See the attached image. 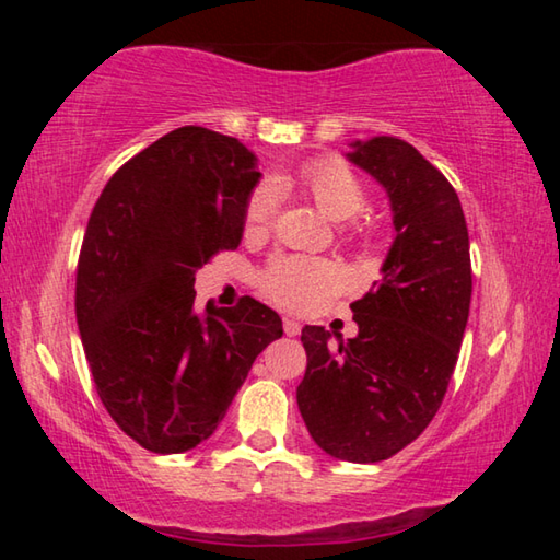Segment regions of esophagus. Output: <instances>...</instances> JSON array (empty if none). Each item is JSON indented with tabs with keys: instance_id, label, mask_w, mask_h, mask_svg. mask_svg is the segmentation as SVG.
Here are the masks:
<instances>
[{
	"instance_id": "obj_1",
	"label": "esophagus",
	"mask_w": 560,
	"mask_h": 560,
	"mask_svg": "<svg viewBox=\"0 0 560 560\" xmlns=\"http://www.w3.org/2000/svg\"><path fill=\"white\" fill-rule=\"evenodd\" d=\"M283 334H287V336H299V334H301V324H299V320L283 318Z\"/></svg>"
}]
</instances>
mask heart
<instances>
[{
  "label": "heart",
  "mask_w": 560,
  "mask_h": 560,
  "mask_svg": "<svg viewBox=\"0 0 560 560\" xmlns=\"http://www.w3.org/2000/svg\"><path fill=\"white\" fill-rule=\"evenodd\" d=\"M299 185L311 195L318 210L330 220H353L368 205V189L363 179L350 165L338 158H320L308 163L299 173ZM279 189L271 179H264L249 192L244 207L246 232L269 230L277 217ZM373 226L368 222H348V232L355 236H368ZM338 287V273L326 261L301 259V257H277L259 273V289L287 311L306 314L318 308Z\"/></svg>",
  "instance_id": "b5f03b06"
}]
</instances>
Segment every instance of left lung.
<instances>
[{
  "label": "left lung",
  "mask_w": 560,
  "mask_h": 560,
  "mask_svg": "<svg viewBox=\"0 0 560 560\" xmlns=\"http://www.w3.org/2000/svg\"><path fill=\"white\" fill-rule=\"evenodd\" d=\"M387 189L395 242L383 279L350 303L358 336L338 348L306 326L303 422L336 459H390L438 415L469 318V232L459 197L430 160L400 138L377 136L348 153Z\"/></svg>",
  "instance_id": "1"
}]
</instances>
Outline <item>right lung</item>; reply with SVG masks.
<instances>
[{
    "label": "right lung",
    "mask_w": 560,
    "mask_h": 560,
    "mask_svg": "<svg viewBox=\"0 0 560 560\" xmlns=\"http://www.w3.org/2000/svg\"><path fill=\"white\" fill-rule=\"evenodd\" d=\"M240 140L185 126L120 165L93 205L75 269V320L113 422L177 454L217 430L281 318L249 296L195 314V273L236 249L259 183Z\"/></svg>",
    "instance_id": "obj_1"
}]
</instances>
